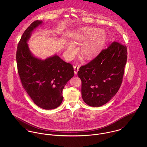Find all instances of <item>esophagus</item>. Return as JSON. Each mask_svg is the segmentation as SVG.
<instances>
[{"label":"esophagus","mask_w":147,"mask_h":147,"mask_svg":"<svg viewBox=\"0 0 147 147\" xmlns=\"http://www.w3.org/2000/svg\"><path fill=\"white\" fill-rule=\"evenodd\" d=\"M74 72H75V74L76 75L78 71H79V66L78 65H74Z\"/></svg>","instance_id":"34e87169"}]
</instances>
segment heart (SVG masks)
<instances>
[{"label": "heart", "mask_w": 147, "mask_h": 147, "mask_svg": "<svg viewBox=\"0 0 147 147\" xmlns=\"http://www.w3.org/2000/svg\"><path fill=\"white\" fill-rule=\"evenodd\" d=\"M98 29L88 28L84 29L80 36V40L85 42L81 47L82 54L86 59H90L99 53L106 40L104 33H98ZM76 51L73 44H69L67 47V53L72 56Z\"/></svg>", "instance_id": "b5f03b06"}]
</instances>
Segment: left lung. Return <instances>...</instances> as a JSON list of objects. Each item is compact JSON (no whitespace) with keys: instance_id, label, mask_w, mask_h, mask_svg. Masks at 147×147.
<instances>
[{"instance_id":"obj_1","label":"left lung","mask_w":147,"mask_h":147,"mask_svg":"<svg viewBox=\"0 0 147 147\" xmlns=\"http://www.w3.org/2000/svg\"><path fill=\"white\" fill-rule=\"evenodd\" d=\"M127 53L126 46L113 42L80 67L78 75L82 80V96L87 105L102 106L116 94L122 83Z\"/></svg>"}]
</instances>
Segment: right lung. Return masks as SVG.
I'll use <instances>...</instances> for the list:
<instances>
[{
    "label": "right lung",
    "mask_w": 147,
    "mask_h": 147,
    "mask_svg": "<svg viewBox=\"0 0 147 147\" xmlns=\"http://www.w3.org/2000/svg\"><path fill=\"white\" fill-rule=\"evenodd\" d=\"M42 23V21H34L25 30L18 43L16 61L25 91L36 105L51 110L62 104L63 88L74 76V71L72 64L57 55L41 60L32 54L27 42L34 29Z\"/></svg>",
    "instance_id": "obj_1"
}]
</instances>
